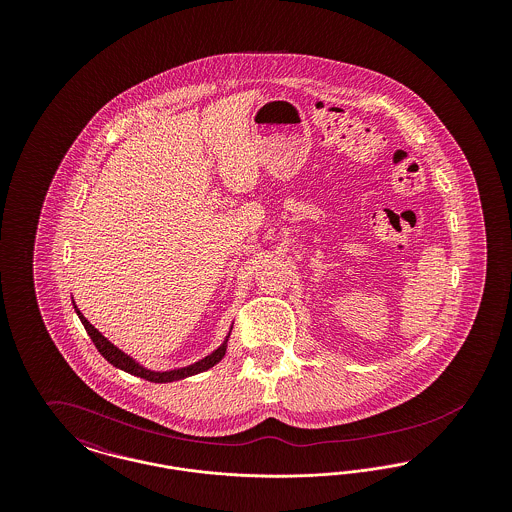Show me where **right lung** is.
I'll return each instance as SVG.
<instances>
[{
	"label": "right lung",
	"mask_w": 512,
	"mask_h": 512,
	"mask_svg": "<svg viewBox=\"0 0 512 512\" xmlns=\"http://www.w3.org/2000/svg\"><path fill=\"white\" fill-rule=\"evenodd\" d=\"M74 311H76V315L80 318V322L84 324V328H86L88 336L92 338L94 345L98 347L99 353H101V355H103L111 365L121 368V370L128 372V374H134V376H140V378L149 380V382H155V384L182 380V378L194 376L197 372L209 370L211 366L217 365L220 359L224 357V353H226V343H222L215 353H211L209 357H205L203 361H199V363H195V365L184 366V368H178V370H167V372H153V370H147L144 366L138 365L136 361H132L128 355H124V353H122L119 347H115L111 341L107 340V338H103V336H101V332H98V330H96V328L86 320V317L76 309V305H74Z\"/></svg>",
	"instance_id": "add662e5"
}]
</instances>
